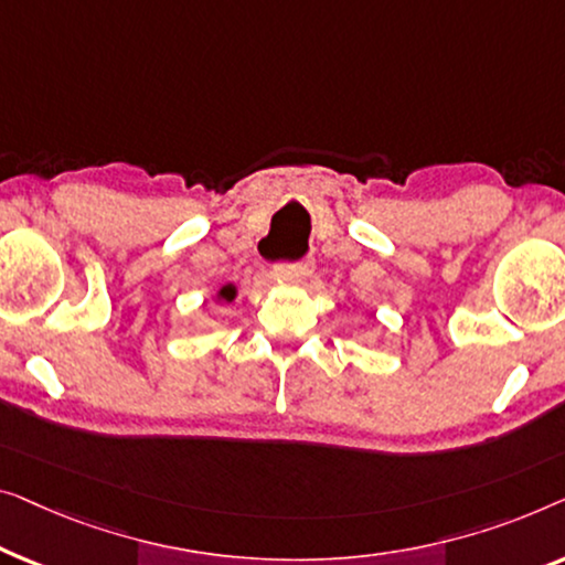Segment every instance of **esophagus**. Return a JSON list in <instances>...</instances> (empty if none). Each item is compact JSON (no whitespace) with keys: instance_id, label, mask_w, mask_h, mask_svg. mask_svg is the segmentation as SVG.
I'll return each instance as SVG.
<instances>
[{"instance_id":"1","label":"esophagus","mask_w":565,"mask_h":565,"mask_svg":"<svg viewBox=\"0 0 565 565\" xmlns=\"http://www.w3.org/2000/svg\"><path fill=\"white\" fill-rule=\"evenodd\" d=\"M312 271H315V260L305 258V260H297V264L274 266V279L281 284H301L312 276Z\"/></svg>"}]
</instances>
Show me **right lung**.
I'll list each match as a JSON object with an SVG mask.
<instances>
[{
	"label": "right lung",
	"mask_w": 565,
	"mask_h": 565,
	"mask_svg": "<svg viewBox=\"0 0 565 565\" xmlns=\"http://www.w3.org/2000/svg\"><path fill=\"white\" fill-rule=\"evenodd\" d=\"M235 294H237V289L233 284H227V286H222V289L217 291V297L220 299H225V301H233L235 299Z\"/></svg>",
	"instance_id": "right-lung-1"
}]
</instances>
